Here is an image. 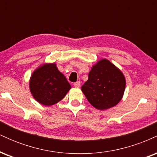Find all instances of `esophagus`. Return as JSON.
Wrapping results in <instances>:
<instances>
[{"mask_svg":"<svg viewBox=\"0 0 157 157\" xmlns=\"http://www.w3.org/2000/svg\"><path fill=\"white\" fill-rule=\"evenodd\" d=\"M74 86H75V87H76V88L80 87V81H77V82H75V83H74Z\"/></svg>","mask_w":157,"mask_h":157,"instance_id":"1","label":"esophagus"}]
</instances>
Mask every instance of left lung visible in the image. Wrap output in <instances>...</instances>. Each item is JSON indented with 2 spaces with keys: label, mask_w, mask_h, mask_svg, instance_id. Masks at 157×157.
Here are the masks:
<instances>
[{
  "label": "left lung",
  "mask_w": 157,
  "mask_h": 157,
  "mask_svg": "<svg viewBox=\"0 0 157 157\" xmlns=\"http://www.w3.org/2000/svg\"><path fill=\"white\" fill-rule=\"evenodd\" d=\"M125 89L124 75L105 59L93 66L89 74V80L81 87L89 102L99 110L116 105L121 100Z\"/></svg>",
  "instance_id": "left-lung-1"
}]
</instances>
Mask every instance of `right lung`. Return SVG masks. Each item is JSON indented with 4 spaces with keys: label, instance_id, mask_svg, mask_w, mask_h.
<instances>
[{
    "label": "right lung",
    "instance_id": "obj_1",
    "mask_svg": "<svg viewBox=\"0 0 157 157\" xmlns=\"http://www.w3.org/2000/svg\"><path fill=\"white\" fill-rule=\"evenodd\" d=\"M29 87L34 98L44 105H52L60 101L71 89L55 63L45 64L34 71Z\"/></svg>",
    "mask_w": 157,
    "mask_h": 157
}]
</instances>
